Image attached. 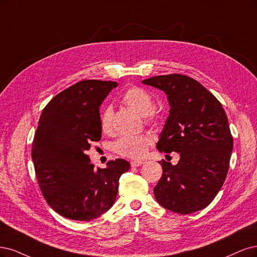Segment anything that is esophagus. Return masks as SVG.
<instances>
[{"instance_id":"34e87169","label":"esophagus","mask_w":257,"mask_h":257,"mask_svg":"<svg viewBox=\"0 0 257 257\" xmlns=\"http://www.w3.org/2000/svg\"><path fill=\"white\" fill-rule=\"evenodd\" d=\"M144 162L143 161H139V160H135V161H131L130 164L132 168H138V167H141Z\"/></svg>"}]
</instances>
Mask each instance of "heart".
<instances>
[{"mask_svg":"<svg viewBox=\"0 0 257 257\" xmlns=\"http://www.w3.org/2000/svg\"><path fill=\"white\" fill-rule=\"evenodd\" d=\"M121 102L144 115L146 121L158 123L161 120L159 111L154 109V97L148 90L139 87L130 86L121 95ZM113 112L111 107H104L99 116V125L105 135H112ZM153 143V137L148 134L139 136L121 137L114 145V151L121 157L129 159H139L146 154L148 147Z\"/></svg>","mask_w":257,"mask_h":257,"instance_id":"b5f03b06","label":"heart"}]
</instances>
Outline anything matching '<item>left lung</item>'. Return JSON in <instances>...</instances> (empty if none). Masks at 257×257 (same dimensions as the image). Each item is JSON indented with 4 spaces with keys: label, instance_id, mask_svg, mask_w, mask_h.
Instances as JSON below:
<instances>
[{
    "label": "left lung",
    "instance_id": "obj_1",
    "mask_svg": "<svg viewBox=\"0 0 257 257\" xmlns=\"http://www.w3.org/2000/svg\"><path fill=\"white\" fill-rule=\"evenodd\" d=\"M143 83L164 90L171 105L157 148L180 155L176 165L159 162L163 174L154 188L156 200L181 214L204 209L228 172L233 137L226 113L208 89L185 74L157 76Z\"/></svg>",
    "mask_w": 257,
    "mask_h": 257
}]
</instances>
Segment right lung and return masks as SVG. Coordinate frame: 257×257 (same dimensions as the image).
I'll return each instance as SVG.
<instances>
[{"label":"right lung","instance_id":"right-lung-1","mask_svg":"<svg viewBox=\"0 0 257 257\" xmlns=\"http://www.w3.org/2000/svg\"><path fill=\"white\" fill-rule=\"evenodd\" d=\"M117 85L79 81L54 96L41 113L32 146L37 183L51 208L67 219L90 221L109 210L119 177L130 169L123 159L96 169L85 154L101 139L99 105Z\"/></svg>","mask_w":257,"mask_h":257}]
</instances>
